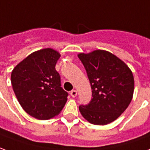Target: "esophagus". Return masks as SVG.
<instances>
[{"instance_id":"obj_1","label":"esophagus","mask_w":150,"mask_h":150,"mask_svg":"<svg viewBox=\"0 0 150 150\" xmlns=\"http://www.w3.org/2000/svg\"><path fill=\"white\" fill-rule=\"evenodd\" d=\"M70 95L72 96L73 98H75L76 96L77 95V90H72L71 92H70Z\"/></svg>"}]
</instances>
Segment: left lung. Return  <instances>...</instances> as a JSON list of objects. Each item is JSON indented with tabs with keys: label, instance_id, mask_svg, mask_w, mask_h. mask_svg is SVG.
<instances>
[{
	"label": "left lung",
	"instance_id": "left-lung-1",
	"mask_svg": "<svg viewBox=\"0 0 150 150\" xmlns=\"http://www.w3.org/2000/svg\"><path fill=\"white\" fill-rule=\"evenodd\" d=\"M92 89V98L79 106L81 114L90 124L106 125L115 120L130 104L134 78L128 65L112 53L95 50L80 53Z\"/></svg>",
	"mask_w": 150,
	"mask_h": 150
}]
</instances>
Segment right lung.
Returning <instances> with one entry per match:
<instances>
[{
  "mask_svg": "<svg viewBox=\"0 0 150 150\" xmlns=\"http://www.w3.org/2000/svg\"><path fill=\"white\" fill-rule=\"evenodd\" d=\"M58 52L44 48L31 53L13 69V90L23 110L30 116L49 120L59 115L67 102L68 93L60 84L56 70Z\"/></svg>",
  "mask_w": 150,
  "mask_h": 150,
  "instance_id": "obj_1",
  "label": "right lung"
}]
</instances>
